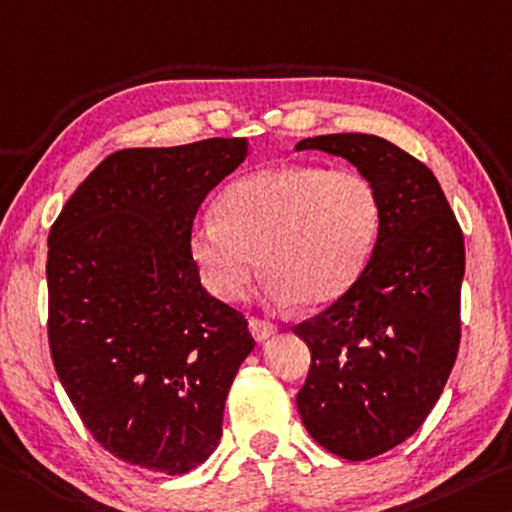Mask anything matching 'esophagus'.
I'll use <instances>...</instances> for the list:
<instances>
[{
	"label": "esophagus",
	"mask_w": 512,
	"mask_h": 512,
	"mask_svg": "<svg viewBox=\"0 0 512 512\" xmlns=\"http://www.w3.org/2000/svg\"><path fill=\"white\" fill-rule=\"evenodd\" d=\"M248 328H250V332H253V337L257 339V342H266V339L273 337L275 332H278V326H275V323L259 319V316H250Z\"/></svg>",
	"instance_id": "34e87169"
}]
</instances>
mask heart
Masks as SVG:
<instances>
[{"label": "heart", "instance_id": "1", "mask_svg": "<svg viewBox=\"0 0 512 512\" xmlns=\"http://www.w3.org/2000/svg\"><path fill=\"white\" fill-rule=\"evenodd\" d=\"M216 212L198 216L186 241L202 285L237 303L259 266L264 296L303 312L323 310L358 285L383 225L367 175L319 164L241 175L221 193Z\"/></svg>", "mask_w": 512, "mask_h": 512}]
</instances>
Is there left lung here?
Segmentation results:
<instances>
[{
  "mask_svg": "<svg viewBox=\"0 0 512 512\" xmlns=\"http://www.w3.org/2000/svg\"><path fill=\"white\" fill-rule=\"evenodd\" d=\"M296 150L346 159L378 189L383 225L367 271L294 326L312 353L296 405L323 449L380 456L424 424L460 344L465 241L431 168L373 134H326Z\"/></svg>",
  "mask_w": 512,
  "mask_h": 512,
  "instance_id": "left-lung-1",
  "label": "left lung"
}]
</instances>
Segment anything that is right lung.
<instances>
[{"label": "right lung", "instance_id": "add662e5", "mask_svg": "<svg viewBox=\"0 0 512 512\" xmlns=\"http://www.w3.org/2000/svg\"><path fill=\"white\" fill-rule=\"evenodd\" d=\"M248 139L129 148L97 166L47 239L50 351L84 426L113 456L168 476L205 462L255 348L200 285L189 230Z\"/></svg>", "mask_w": 512, "mask_h": 512}]
</instances>
